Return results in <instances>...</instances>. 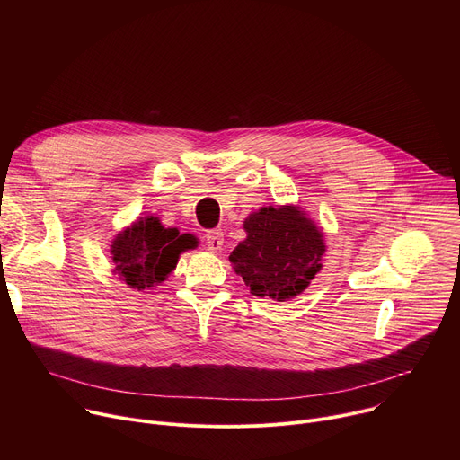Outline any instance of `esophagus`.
Instances as JSON below:
<instances>
[{"label":"esophagus","mask_w":460,"mask_h":460,"mask_svg":"<svg viewBox=\"0 0 460 460\" xmlns=\"http://www.w3.org/2000/svg\"><path fill=\"white\" fill-rule=\"evenodd\" d=\"M206 243H208V249L211 252H218L224 245V233L220 229H211L208 234H206Z\"/></svg>","instance_id":"34e87169"}]
</instances>
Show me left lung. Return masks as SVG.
<instances>
[{"instance_id": "left-lung-1", "label": "left lung", "mask_w": 460, "mask_h": 460, "mask_svg": "<svg viewBox=\"0 0 460 460\" xmlns=\"http://www.w3.org/2000/svg\"><path fill=\"white\" fill-rule=\"evenodd\" d=\"M245 238L229 260L251 295L286 302L307 289L322 270L325 240L300 206L260 208L243 220Z\"/></svg>"}]
</instances>
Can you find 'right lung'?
Returning a JSON list of instances; mask_svg holds the SVG:
<instances>
[{
    "mask_svg": "<svg viewBox=\"0 0 460 460\" xmlns=\"http://www.w3.org/2000/svg\"><path fill=\"white\" fill-rule=\"evenodd\" d=\"M199 247V238L164 227L158 217H144L123 227L111 242L112 275L130 289L160 286L178 264L181 252Z\"/></svg>",
    "mask_w": 460,
    "mask_h": 460,
    "instance_id": "add662e5",
    "label": "right lung"
}]
</instances>
